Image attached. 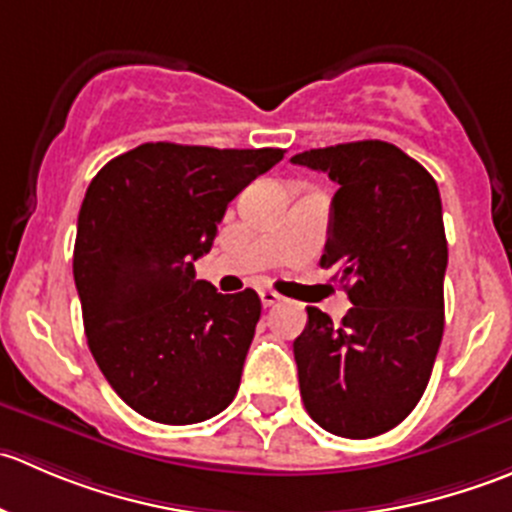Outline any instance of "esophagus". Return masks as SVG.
<instances>
[{
  "instance_id": "obj_1",
  "label": "esophagus",
  "mask_w": 512,
  "mask_h": 512,
  "mask_svg": "<svg viewBox=\"0 0 512 512\" xmlns=\"http://www.w3.org/2000/svg\"><path fill=\"white\" fill-rule=\"evenodd\" d=\"M260 299H262V307H272V304L280 302L282 297H280V294H277V292H272V289H262Z\"/></svg>"
}]
</instances>
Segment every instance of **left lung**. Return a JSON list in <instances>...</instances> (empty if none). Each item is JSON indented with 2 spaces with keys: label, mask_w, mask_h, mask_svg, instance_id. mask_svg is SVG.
<instances>
[{
  "label": "left lung",
  "mask_w": 512,
  "mask_h": 512,
  "mask_svg": "<svg viewBox=\"0 0 512 512\" xmlns=\"http://www.w3.org/2000/svg\"><path fill=\"white\" fill-rule=\"evenodd\" d=\"M292 163L339 185L319 265L354 304L342 324L307 307L294 339L299 394L324 431L379 436L416 409L441 347L448 242L438 185L386 141L312 148Z\"/></svg>",
  "instance_id": "8db88e82"
}]
</instances>
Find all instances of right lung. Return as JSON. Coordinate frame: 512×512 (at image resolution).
Instances as JSON below:
<instances>
[{
  "label": "right lung",
  "instance_id": "obj_1",
  "mask_svg": "<svg viewBox=\"0 0 512 512\" xmlns=\"http://www.w3.org/2000/svg\"><path fill=\"white\" fill-rule=\"evenodd\" d=\"M282 158V148L143 143L91 180L74 245L86 339L141 416L188 426L235 399L260 297L195 280V260L213 247L227 203Z\"/></svg>",
  "mask_w": 512,
  "mask_h": 512
}]
</instances>
